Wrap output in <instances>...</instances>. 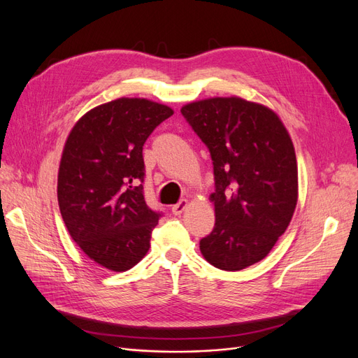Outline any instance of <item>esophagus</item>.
Instances as JSON below:
<instances>
[{
    "mask_svg": "<svg viewBox=\"0 0 358 358\" xmlns=\"http://www.w3.org/2000/svg\"><path fill=\"white\" fill-rule=\"evenodd\" d=\"M187 206H189V201H187V200H181L180 203H177V204L173 206L171 212H173L176 216H178V215H181V213L187 209Z\"/></svg>",
    "mask_w": 358,
    "mask_h": 358,
    "instance_id": "34e87169",
    "label": "esophagus"
}]
</instances>
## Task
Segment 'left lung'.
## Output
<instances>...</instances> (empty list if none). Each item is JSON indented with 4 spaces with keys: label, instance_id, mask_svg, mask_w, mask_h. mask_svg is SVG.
I'll use <instances>...</instances> for the list:
<instances>
[{
    "label": "left lung",
    "instance_id": "8db88e82",
    "mask_svg": "<svg viewBox=\"0 0 358 358\" xmlns=\"http://www.w3.org/2000/svg\"><path fill=\"white\" fill-rule=\"evenodd\" d=\"M209 148L216 192L215 228L200 241L204 259L239 271L264 259L293 217L297 161L289 131L270 107L241 97H212L181 107Z\"/></svg>",
    "mask_w": 358,
    "mask_h": 358
}]
</instances>
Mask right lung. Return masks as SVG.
Masks as SVG:
<instances>
[{"instance_id":"add662e5","label":"right lung","mask_w":358,"mask_h":358,"mask_svg":"<svg viewBox=\"0 0 358 358\" xmlns=\"http://www.w3.org/2000/svg\"><path fill=\"white\" fill-rule=\"evenodd\" d=\"M174 110L148 99L122 97L91 108L66 138L58 173V203L71 238L99 266L122 273L150 247L159 213L143 197L142 149Z\"/></svg>"}]
</instances>
